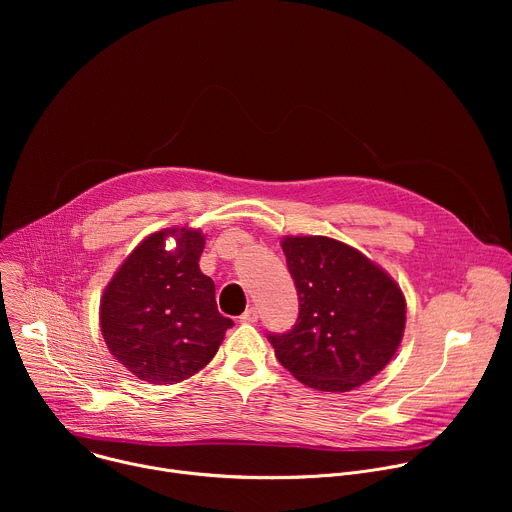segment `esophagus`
Listing matches in <instances>:
<instances>
[{
	"mask_svg": "<svg viewBox=\"0 0 512 512\" xmlns=\"http://www.w3.org/2000/svg\"><path fill=\"white\" fill-rule=\"evenodd\" d=\"M259 320V312H257V308H247L245 312H243V316H241V322L243 324H255Z\"/></svg>",
	"mask_w": 512,
	"mask_h": 512,
	"instance_id": "1",
	"label": "esophagus"
}]
</instances>
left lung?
<instances>
[{
  "label": "left lung",
  "mask_w": 512,
  "mask_h": 512,
  "mask_svg": "<svg viewBox=\"0 0 512 512\" xmlns=\"http://www.w3.org/2000/svg\"><path fill=\"white\" fill-rule=\"evenodd\" d=\"M298 289L294 328L267 340L304 385L344 393L371 381L399 348L405 298L399 285L356 249L328 237H285Z\"/></svg>",
  "instance_id": "left-lung-1"
}]
</instances>
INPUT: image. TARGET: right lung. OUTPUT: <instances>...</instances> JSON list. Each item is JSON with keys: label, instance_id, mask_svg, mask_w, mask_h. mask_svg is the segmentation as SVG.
Listing matches in <instances>:
<instances>
[{"label": "right lung", "instance_id": "1", "mask_svg": "<svg viewBox=\"0 0 512 512\" xmlns=\"http://www.w3.org/2000/svg\"><path fill=\"white\" fill-rule=\"evenodd\" d=\"M177 247L165 251V237ZM204 235L168 229L145 239L119 267L101 302L111 354L141 381L180 383L212 360L233 326L216 310L214 281L198 267Z\"/></svg>", "mask_w": 512, "mask_h": 512}]
</instances>
